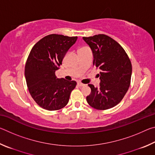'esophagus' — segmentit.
<instances>
[{
  "label": "esophagus",
  "mask_w": 155,
  "mask_h": 155,
  "mask_svg": "<svg viewBox=\"0 0 155 155\" xmlns=\"http://www.w3.org/2000/svg\"><path fill=\"white\" fill-rule=\"evenodd\" d=\"M77 84H78V86H80V87H83V86L85 85V84H83V83H82L81 82H78Z\"/></svg>",
  "instance_id": "obj_1"
}]
</instances>
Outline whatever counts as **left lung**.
Segmentation results:
<instances>
[{
  "label": "left lung",
  "instance_id": "8db88e82",
  "mask_svg": "<svg viewBox=\"0 0 155 155\" xmlns=\"http://www.w3.org/2000/svg\"><path fill=\"white\" fill-rule=\"evenodd\" d=\"M93 52V64L101 70L99 87L91 84L87 101L93 108L106 110L117 105L127 92L130 84L132 65L124 49L109 36L99 34L83 37Z\"/></svg>",
  "mask_w": 155,
  "mask_h": 155
}]
</instances>
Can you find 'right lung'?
<instances>
[{"mask_svg":"<svg viewBox=\"0 0 155 155\" xmlns=\"http://www.w3.org/2000/svg\"><path fill=\"white\" fill-rule=\"evenodd\" d=\"M77 40V36L51 34L41 39L31 49L25 68L26 82L31 96L41 108L59 110L69 101L77 82L58 78L55 71Z\"/></svg>","mask_w":155,"mask_h":155,"instance_id":"1","label":"right lung"}]
</instances>
